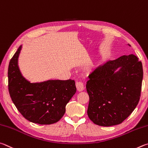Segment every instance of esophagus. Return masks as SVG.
Listing matches in <instances>:
<instances>
[{"instance_id": "34e87169", "label": "esophagus", "mask_w": 148, "mask_h": 148, "mask_svg": "<svg viewBox=\"0 0 148 148\" xmlns=\"http://www.w3.org/2000/svg\"><path fill=\"white\" fill-rule=\"evenodd\" d=\"M75 85H76L77 90H78L79 92H82V91H83V90H84V84L82 83V82L77 81V82H76Z\"/></svg>"}]
</instances>
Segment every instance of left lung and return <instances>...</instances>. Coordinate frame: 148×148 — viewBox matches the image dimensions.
<instances>
[{"label":"left lung","mask_w":148,"mask_h":148,"mask_svg":"<svg viewBox=\"0 0 148 148\" xmlns=\"http://www.w3.org/2000/svg\"><path fill=\"white\" fill-rule=\"evenodd\" d=\"M118 67L121 68L116 73ZM87 114L96 125L122 123L133 112L140 97L142 64L134 54L123 55L97 67L88 75Z\"/></svg>","instance_id":"8db88e82"}]
</instances>
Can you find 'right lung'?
<instances>
[{
  "instance_id": "obj_1",
  "label": "right lung",
  "mask_w": 148,
  "mask_h": 148,
  "mask_svg": "<svg viewBox=\"0 0 148 148\" xmlns=\"http://www.w3.org/2000/svg\"><path fill=\"white\" fill-rule=\"evenodd\" d=\"M21 46L10 60L8 77L13 103L23 117L32 123L49 125L58 121L66 106L76 92L73 80H52L30 83L22 76L17 65Z\"/></svg>"
}]
</instances>
